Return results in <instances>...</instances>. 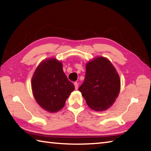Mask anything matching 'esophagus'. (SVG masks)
<instances>
[{
	"label": "esophagus",
	"mask_w": 151,
	"mask_h": 151,
	"mask_svg": "<svg viewBox=\"0 0 151 151\" xmlns=\"http://www.w3.org/2000/svg\"><path fill=\"white\" fill-rule=\"evenodd\" d=\"M74 85H75V89H78V84L77 82H75V83H74Z\"/></svg>",
	"instance_id": "1"
}]
</instances>
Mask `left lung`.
<instances>
[{
  "mask_svg": "<svg viewBox=\"0 0 151 151\" xmlns=\"http://www.w3.org/2000/svg\"><path fill=\"white\" fill-rule=\"evenodd\" d=\"M121 81L111 63L104 57L86 65L85 78L78 88L90 108L96 111L109 109L119 95Z\"/></svg>",
  "mask_w": 151,
  "mask_h": 151,
  "instance_id": "1",
  "label": "left lung"
}]
</instances>
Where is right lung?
<instances>
[{
	"label": "right lung",
	"mask_w": 151,
	"mask_h": 151,
	"mask_svg": "<svg viewBox=\"0 0 151 151\" xmlns=\"http://www.w3.org/2000/svg\"><path fill=\"white\" fill-rule=\"evenodd\" d=\"M75 89L55 58L43 60L32 78V90L38 104L46 111L57 112L65 106L66 99Z\"/></svg>",
	"instance_id": "add662e5"
}]
</instances>
